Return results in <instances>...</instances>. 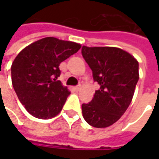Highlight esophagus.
<instances>
[{"instance_id": "obj_1", "label": "esophagus", "mask_w": 159, "mask_h": 159, "mask_svg": "<svg viewBox=\"0 0 159 159\" xmlns=\"http://www.w3.org/2000/svg\"><path fill=\"white\" fill-rule=\"evenodd\" d=\"M80 88H81V86H80V85H79V86H76V87L74 88V89H75V90H77V91H79V90L80 89Z\"/></svg>"}]
</instances>
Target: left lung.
Masks as SVG:
<instances>
[{
  "label": "left lung",
  "instance_id": "1",
  "mask_svg": "<svg viewBox=\"0 0 159 159\" xmlns=\"http://www.w3.org/2000/svg\"><path fill=\"white\" fill-rule=\"evenodd\" d=\"M82 57L100 85L94 98L82 104L83 118L102 128L118 121L125 113L139 80V64L129 53L114 47L83 46Z\"/></svg>",
  "mask_w": 159,
  "mask_h": 159
}]
</instances>
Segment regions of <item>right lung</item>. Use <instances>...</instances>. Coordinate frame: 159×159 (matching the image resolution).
<instances>
[{"label":"right lung","instance_id":"add662e5","mask_svg":"<svg viewBox=\"0 0 159 159\" xmlns=\"http://www.w3.org/2000/svg\"><path fill=\"white\" fill-rule=\"evenodd\" d=\"M81 48L80 44L47 37L25 48L11 65L12 85L25 110L37 119L60 112L70 92L57 78L59 64Z\"/></svg>","mask_w":159,"mask_h":159}]
</instances>
